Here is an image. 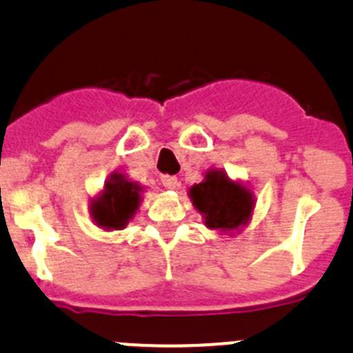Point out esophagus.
<instances>
[{
	"mask_svg": "<svg viewBox=\"0 0 353 353\" xmlns=\"http://www.w3.org/2000/svg\"><path fill=\"white\" fill-rule=\"evenodd\" d=\"M162 184L167 188V190H177V186H179V181H177V177L163 176L162 177Z\"/></svg>",
	"mask_w": 353,
	"mask_h": 353,
	"instance_id": "obj_1",
	"label": "esophagus"
}]
</instances>
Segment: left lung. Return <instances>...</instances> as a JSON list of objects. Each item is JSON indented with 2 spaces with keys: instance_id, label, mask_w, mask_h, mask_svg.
<instances>
[{
  "instance_id": "left-lung-1",
  "label": "left lung",
  "mask_w": 353,
  "mask_h": 353,
  "mask_svg": "<svg viewBox=\"0 0 353 353\" xmlns=\"http://www.w3.org/2000/svg\"><path fill=\"white\" fill-rule=\"evenodd\" d=\"M188 196L201 213L205 225L219 234L234 236L251 222L254 194L241 181H232L223 169H208L205 179L190 188Z\"/></svg>"
}]
</instances>
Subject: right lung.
<instances>
[{
  "mask_svg": "<svg viewBox=\"0 0 353 353\" xmlns=\"http://www.w3.org/2000/svg\"><path fill=\"white\" fill-rule=\"evenodd\" d=\"M145 188L128 179L126 174L112 172L101 194L90 199V219L102 230H123L137 215Z\"/></svg>",
  "mask_w": 353,
  "mask_h": 353,
  "instance_id": "add662e5",
  "label": "right lung"
}]
</instances>
